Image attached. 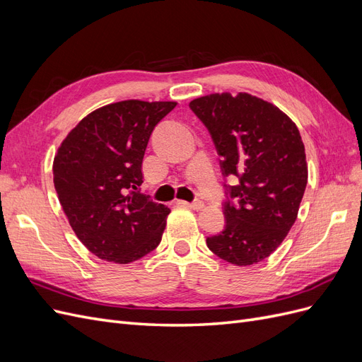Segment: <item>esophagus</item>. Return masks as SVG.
I'll return each mask as SVG.
<instances>
[{"mask_svg":"<svg viewBox=\"0 0 362 362\" xmlns=\"http://www.w3.org/2000/svg\"><path fill=\"white\" fill-rule=\"evenodd\" d=\"M184 205H187L189 208H193V210H202L204 202L201 199H194L193 202H182Z\"/></svg>","mask_w":362,"mask_h":362,"instance_id":"esophagus-1","label":"esophagus"}]
</instances>
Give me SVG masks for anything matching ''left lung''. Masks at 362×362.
<instances>
[{"mask_svg":"<svg viewBox=\"0 0 362 362\" xmlns=\"http://www.w3.org/2000/svg\"><path fill=\"white\" fill-rule=\"evenodd\" d=\"M189 105L222 157L225 226L206 237V246L231 264H255L298 217L308 181L299 129L278 107L249 93H213ZM231 174L239 178L235 186L226 184Z\"/></svg>","mask_w":362,"mask_h":362,"instance_id":"obj_1","label":"left lung"}]
</instances>
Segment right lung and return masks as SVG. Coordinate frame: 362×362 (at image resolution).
I'll list each match as a JSON object with an SVG mask.
<instances>
[{"instance_id":"obj_1","label":"right lung","mask_w":362,"mask_h":362,"mask_svg":"<svg viewBox=\"0 0 362 362\" xmlns=\"http://www.w3.org/2000/svg\"><path fill=\"white\" fill-rule=\"evenodd\" d=\"M177 103L129 100L76 125L54 158V187L80 242L104 261L128 264L154 250L169 208L140 193L152 131Z\"/></svg>"}]
</instances>
